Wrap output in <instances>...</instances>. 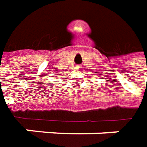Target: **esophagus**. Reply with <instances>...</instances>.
<instances>
[{"label":"esophagus","mask_w":147,"mask_h":147,"mask_svg":"<svg viewBox=\"0 0 147 147\" xmlns=\"http://www.w3.org/2000/svg\"><path fill=\"white\" fill-rule=\"evenodd\" d=\"M76 68H78H78H80V67H78H78H76Z\"/></svg>","instance_id":"esophagus-1"}]
</instances>
